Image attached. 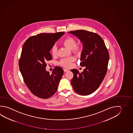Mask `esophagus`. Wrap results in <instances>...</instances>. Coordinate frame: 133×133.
Masks as SVG:
<instances>
[{"instance_id": "esophagus-1", "label": "esophagus", "mask_w": 133, "mask_h": 133, "mask_svg": "<svg viewBox=\"0 0 133 133\" xmlns=\"http://www.w3.org/2000/svg\"><path fill=\"white\" fill-rule=\"evenodd\" d=\"M63 70H64V71L65 72H68V71H69L68 69H66V68H63Z\"/></svg>"}]
</instances>
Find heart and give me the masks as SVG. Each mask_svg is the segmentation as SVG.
<instances>
[{"instance_id": "1", "label": "heart", "mask_w": 133, "mask_h": 133, "mask_svg": "<svg viewBox=\"0 0 133 133\" xmlns=\"http://www.w3.org/2000/svg\"><path fill=\"white\" fill-rule=\"evenodd\" d=\"M63 45L65 46L69 50H72V51L75 52H78L80 51V47L78 46H75L76 41L74 39L71 37H69L65 39L63 42ZM51 52L53 56H56L57 54V47L54 45L52 47ZM75 60V57H70L68 58H64L61 60L60 64L66 68H69L72 65V63Z\"/></svg>"}]
</instances>
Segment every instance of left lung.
I'll return each instance as SVG.
<instances>
[{"label": "left lung", "instance_id": "obj_1", "mask_svg": "<svg viewBox=\"0 0 133 133\" xmlns=\"http://www.w3.org/2000/svg\"><path fill=\"white\" fill-rule=\"evenodd\" d=\"M76 36L82 43L83 49L80 65L85 66L80 73L71 70L74 77L71 83L74 90L81 95L87 96L96 90L106 75L109 55L104 40L98 34L84 30L68 32Z\"/></svg>", "mask_w": 133, "mask_h": 133}]
</instances>
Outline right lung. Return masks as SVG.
Returning a JSON list of instances; mask_svg holds the SVG:
<instances>
[{"mask_svg":"<svg viewBox=\"0 0 133 133\" xmlns=\"http://www.w3.org/2000/svg\"><path fill=\"white\" fill-rule=\"evenodd\" d=\"M64 34L41 33L29 37L23 45L19 70L27 87L36 97L46 99L57 90L64 71L56 66L50 74L46 70V62L52 59L51 49Z\"/></svg>","mask_w":133,"mask_h":133,"instance_id":"add662e5","label":"right lung"}]
</instances>
